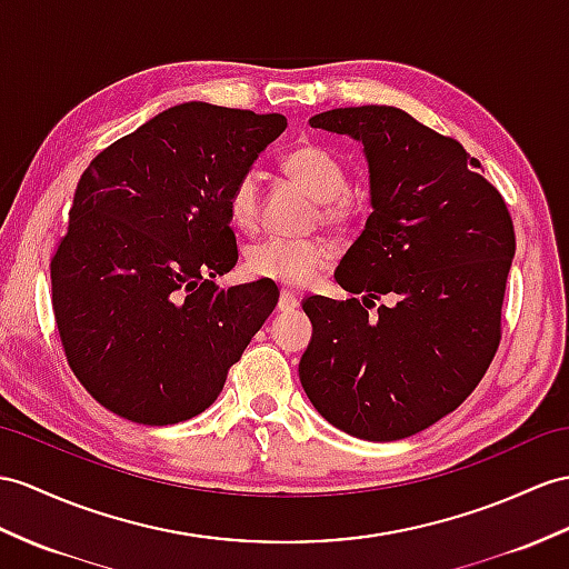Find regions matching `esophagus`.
<instances>
[{
	"label": "esophagus",
	"mask_w": 569,
	"mask_h": 569,
	"mask_svg": "<svg viewBox=\"0 0 569 569\" xmlns=\"http://www.w3.org/2000/svg\"><path fill=\"white\" fill-rule=\"evenodd\" d=\"M299 307V297L292 292V289H282L280 295V309L282 311H292Z\"/></svg>",
	"instance_id": "1"
}]
</instances>
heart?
Listing matches in <instances>:
<instances>
[{
	"instance_id": "obj_1",
	"label": "heart",
	"mask_w": 569,
	"mask_h": 569,
	"mask_svg": "<svg viewBox=\"0 0 569 569\" xmlns=\"http://www.w3.org/2000/svg\"><path fill=\"white\" fill-rule=\"evenodd\" d=\"M282 171L307 188L321 202V221L336 231L355 229L365 217V202L350 192L345 163L330 149L303 144L282 159ZM227 210L233 224L253 231L260 219V176L241 173L227 196ZM332 248L323 239H284L270 237L246 251V268L262 280L301 287L328 268Z\"/></svg>"
}]
</instances>
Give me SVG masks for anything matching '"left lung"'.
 Segmentation results:
<instances>
[{"label":"left lung","mask_w":569,"mask_h":569,"mask_svg":"<svg viewBox=\"0 0 569 569\" xmlns=\"http://www.w3.org/2000/svg\"><path fill=\"white\" fill-rule=\"evenodd\" d=\"M309 122L365 144L373 212L336 270L365 299L303 301L313 338L299 379L342 432L406 439L459 408L500 348L515 224L478 159L406 110L336 108Z\"/></svg>","instance_id":"1"}]
</instances>
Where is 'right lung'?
<instances>
[{"instance_id":"obj_1","label":"right lung","mask_w":569,"mask_h":569,"mask_svg":"<svg viewBox=\"0 0 569 569\" xmlns=\"http://www.w3.org/2000/svg\"><path fill=\"white\" fill-rule=\"evenodd\" d=\"M287 128L280 113L180 103L81 173L50 260L69 369L103 408L176 425L210 408L277 307L258 280L219 289L239 246L227 196Z\"/></svg>"}]
</instances>
